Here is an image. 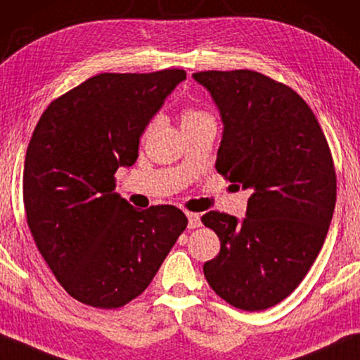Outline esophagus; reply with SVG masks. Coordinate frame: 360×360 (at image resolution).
Here are the masks:
<instances>
[{
	"label": "esophagus",
	"mask_w": 360,
	"mask_h": 360,
	"mask_svg": "<svg viewBox=\"0 0 360 360\" xmlns=\"http://www.w3.org/2000/svg\"><path fill=\"white\" fill-rule=\"evenodd\" d=\"M187 214V219H189V223H187V226H189L191 229H195V228H198L200 226V214L198 213H191V212H187L186 213Z\"/></svg>",
	"instance_id": "34e87169"
}]
</instances>
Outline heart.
<instances>
[{
    "label": "heart",
    "instance_id": "heart-1",
    "mask_svg": "<svg viewBox=\"0 0 360 360\" xmlns=\"http://www.w3.org/2000/svg\"><path fill=\"white\" fill-rule=\"evenodd\" d=\"M208 120H212V117L208 116L205 111L194 110V108H187V110L182 111V116H181V126L197 124V122L208 121Z\"/></svg>",
    "mask_w": 360,
    "mask_h": 360
}]
</instances>
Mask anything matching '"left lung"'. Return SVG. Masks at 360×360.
Returning <instances> with one entry per match:
<instances>
[{"label":"left lung","instance_id":"8db88e82","mask_svg":"<svg viewBox=\"0 0 360 360\" xmlns=\"http://www.w3.org/2000/svg\"><path fill=\"white\" fill-rule=\"evenodd\" d=\"M223 122L219 174L250 191L243 219L208 212L221 243L203 275L219 297L255 312L296 289L325 243L336 203L333 160L317 117L300 96L264 74H192Z\"/></svg>","mask_w":360,"mask_h":360}]
</instances>
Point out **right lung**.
<instances>
[{
    "label": "right lung",
    "mask_w": 360,
    "mask_h": 360,
    "mask_svg": "<svg viewBox=\"0 0 360 360\" xmlns=\"http://www.w3.org/2000/svg\"><path fill=\"white\" fill-rule=\"evenodd\" d=\"M182 80V69L98 74L53 101L32 134L27 223L53 275L79 302H131L187 226L179 208L139 210L115 192L117 168L136 163L142 132Z\"/></svg>",
    "instance_id": "1"
}]
</instances>
